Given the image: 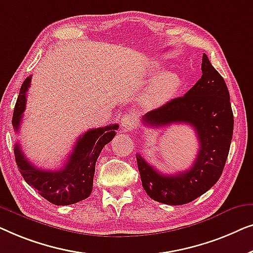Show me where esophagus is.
I'll list each match as a JSON object with an SVG mask.
<instances>
[{
    "instance_id": "34e87169",
    "label": "esophagus",
    "mask_w": 253,
    "mask_h": 253,
    "mask_svg": "<svg viewBox=\"0 0 253 253\" xmlns=\"http://www.w3.org/2000/svg\"><path fill=\"white\" fill-rule=\"evenodd\" d=\"M136 125V118L131 113H126L122 117V126L125 130H130Z\"/></svg>"
}]
</instances>
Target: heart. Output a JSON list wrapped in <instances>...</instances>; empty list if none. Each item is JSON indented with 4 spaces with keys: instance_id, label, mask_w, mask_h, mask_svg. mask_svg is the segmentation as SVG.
Here are the masks:
<instances>
[{
    "instance_id": "1",
    "label": "heart",
    "mask_w": 253,
    "mask_h": 253,
    "mask_svg": "<svg viewBox=\"0 0 253 253\" xmlns=\"http://www.w3.org/2000/svg\"><path fill=\"white\" fill-rule=\"evenodd\" d=\"M180 77L174 72H163L152 81L147 90V97L154 104H163L179 90Z\"/></svg>"
}]
</instances>
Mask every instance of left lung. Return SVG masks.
Listing matches in <instances>:
<instances>
[{
    "label": "left lung",
    "mask_w": 253,
    "mask_h": 253,
    "mask_svg": "<svg viewBox=\"0 0 253 253\" xmlns=\"http://www.w3.org/2000/svg\"><path fill=\"white\" fill-rule=\"evenodd\" d=\"M202 77L184 96L148 112L145 126L189 124L196 130L199 149L189 169L164 175L136 155L138 170L149 197L169 205H183L202 196L222 174L233 137L234 116L228 88L205 54Z\"/></svg>",
    "instance_id": "left-lung-1"
}]
</instances>
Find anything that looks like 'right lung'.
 <instances>
[{
	"label": "right lung",
	"instance_id": "1",
	"mask_svg": "<svg viewBox=\"0 0 253 253\" xmlns=\"http://www.w3.org/2000/svg\"><path fill=\"white\" fill-rule=\"evenodd\" d=\"M31 84V77L21 84L19 96L13 110L12 125L18 131L23 113L26 108V92ZM119 125L92 128L80 135L72 154L62 169L54 170L35 167L21 151L20 144H15V158L24 180L42 197L55 205H71L89 197L92 190L95 165L104 145L115 137Z\"/></svg>",
	"mask_w": 253,
	"mask_h": 253
}]
</instances>
